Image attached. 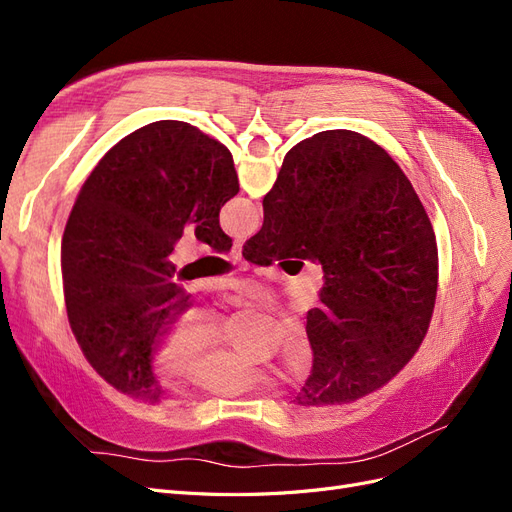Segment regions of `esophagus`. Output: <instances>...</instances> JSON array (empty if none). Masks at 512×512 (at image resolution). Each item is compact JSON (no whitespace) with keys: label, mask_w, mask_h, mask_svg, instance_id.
Instances as JSON below:
<instances>
[{"label":"esophagus","mask_w":512,"mask_h":512,"mask_svg":"<svg viewBox=\"0 0 512 512\" xmlns=\"http://www.w3.org/2000/svg\"><path fill=\"white\" fill-rule=\"evenodd\" d=\"M232 258L243 260V241H237L235 245H232Z\"/></svg>","instance_id":"34e87169"}]
</instances>
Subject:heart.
Returning a JSON list of instances; mask_svg holds the SVG:
<instances>
[{
    "instance_id": "1",
    "label": "heart",
    "mask_w": 512,
    "mask_h": 512,
    "mask_svg": "<svg viewBox=\"0 0 512 512\" xmlns=\"http://www.w3.org/2000/svg\"><path fill=\"white\" fill-rule=\"evenodd\" d=\"M232 301L262 307L269 303V294L256 284H241ZM312 361L314 348L307 329L297 322L288 324L282 333V363L288 374L303 378ZM156 365L166 378H188L194 389L215 397H241L273 386L269 376L226 350L222 324L198 309H188L170 324L158 346Z\"/></svg>"
}]
</instances>
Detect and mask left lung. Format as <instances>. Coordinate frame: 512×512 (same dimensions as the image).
<instances>
[{"mask_svg": "<svg viewBox=\"0 0 512 512\" xmlns=\"http://www.w3.org/2000/svg\"><path fill=\"white\" fill-rule=\"evenodd\" d=\"M237 192L230 151L173 119L121 138L87 177L61 239L64 297L85 359L117 391L162 397L153 354L190 307L170 254L188 228L228 252L220 209Z\"/></svg>", "mask_w": 512, "mask_h": 512, "instance_id": "obj_1", "label": "left lung"}]
</instances>
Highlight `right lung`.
I'll return each instance as SVG.
<instances>
[{
    "mask_svg": "<svg viewBox=\"0 0 512 512\" xmlns=\"http://www.w3.org/2000/svg\"><path fill=\"white\" fill-rule=\"evenodd\" d=\"M262 211L245 260L297 256L324 271L297 401L350 404L378 391L423 344L438 292L436 235L404 170L359 132H318L286 153Z\"/></svg>",
    "mask_w": 512,
    "mask_h": 512,
    "instance_id": "right-lung-1",
    "label": "right lung"
}]
</instances>
